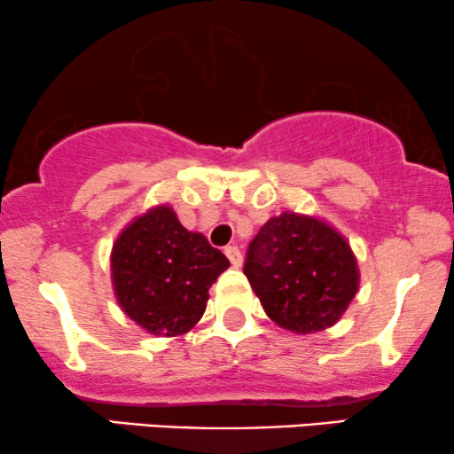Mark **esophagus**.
<instances>
[{
	"instance_id": "34e87169",
	"label": "esophagus",
	"mask_w": 454,
	"mask_h": 454,
	"mask_svg": "<svg viewBox=\"0 0 454 454\" xmlns=\"http://www.w3.org/2000/svg\"><path fill=\"white\" fill-rule=\"evenodd\" d=\"M225 254H227L229 262H231L233 267H241V252H239L238 246H227Z\"/></svg>"
}]
</instances>
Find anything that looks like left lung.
Instances as JSON below:
<instances>
[{
    "label": "left lung",
    "instance_id": "left-lung-1",
    "mask_svg": "<svg viewBox=\"0 0 454 454\" xmlns=\"http://www.w3.org/2000/svg\"><path fill=\"white\" fill-rule=\"evenodd\" d=\"M244 275L269 319L300 335L335 325L358 292V264L344 235L290 210L250 241Z\"/></svg>",
    "mask_w": 454,
    "mask_h": 454
}]
</instances>
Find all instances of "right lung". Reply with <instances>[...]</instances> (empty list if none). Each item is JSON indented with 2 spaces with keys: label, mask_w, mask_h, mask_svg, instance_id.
<instances>
[{
  "label": "right lung",
  "mask_w": 454,
  "mask_h": 454,
  "mask_svg": "<svg viewBox=\"0 0 454 454\" xmlns=\"http://www.w3.org/2000/svg\"><path fill=\"white\" fill-rule=\"evenodd\" d=\"M227 267V256L202 233L187 231L167 204L122 229L110 256L121 309L148 333L167 338L202 319L210 286Z\"/></svg>",
  "instance_id": "right-lung-1"
}]
</instances>
